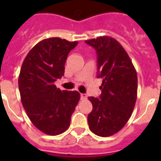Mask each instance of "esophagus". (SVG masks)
Instances as JSON below:
<instances>
[{
  "label": "esophagus",
  "mask_w": 161,
  "mask_h": 161,
  "mask_svg": "<svg viewBox=\"0 0 161 161\" xmlns=\"http://www.w3.org/2000/svg\"><path fill=\"white\" fill-rule=\"evenodd\" d=\"M87 97V94H85V93H80V98L81 99H86Z\"/></svg>",
  "instance_id": "obj_1"
}]
</instances>
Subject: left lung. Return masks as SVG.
Wrapping results in <instances>:
<instances>
[{
    "mask_svg": "<svg viewBox=\"0 0 161 161\" xmlns=\"http://www.w3.org/2000/svg\"><path fill=\"white\" fill-rule=\"evenodd\" d=\"M97 55V77L102 78L99 98L89 97L93 109L88 115L90 130L101 137L113 136L131 116L137 99V73L128 54L114 38L86 40Z\"/></svg>",
    "mask_w": 161,
    "mask_h": 161,
    "instance_id": "8db88e82",
    "label": "left lung"
}]
</instances>
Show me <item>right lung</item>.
Segmentation results:
<instances>
[{"label": "right lung", "mask_w": 161, "mask_h": 161, "mask_svg": "<svg viewBox=\"0 0 161 161\" xmlns=\"http://www.w3.org/2000/svg\"><path fill=\"white\" fill-rule=\"evenodd\" d=\"M77 44L60 38L43 39L30 51L20 71L22 106L31 123L49 136H57L69 127L80 100L77 91H61L55 85L64 74L68 53Z\"/></svg>", "instance_id": "right-lung-1"}]
</instances>
